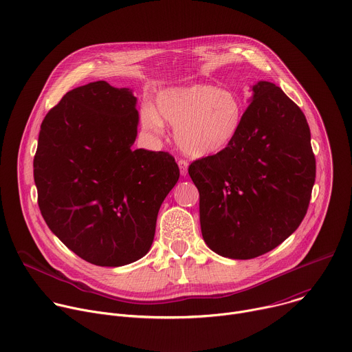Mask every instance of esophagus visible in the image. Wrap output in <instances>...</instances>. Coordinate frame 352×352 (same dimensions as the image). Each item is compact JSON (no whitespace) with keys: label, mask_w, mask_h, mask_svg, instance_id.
Returning a JSON list of instances; mask_svg holds the SVG:
<instances>
[{"label":"esophagus","mask_w":352,"mask_h":352,"mask_svg":"<svg viewBox=\"0 0 352 352\" xmlns=\"http://www.w3.org/2000/svg\"><path fill=\"white\" fill-rule=\"evenodd\" d=\"M188 166H189V163L186 160H184V159L178 160V167H179L181 175H186L188 174Z\"/></svg>","instance_id":"1"}]
</instances>
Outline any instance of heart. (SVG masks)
Instances as JSON below:
<instances>
[{
	"label": "heart",
	"mask_w": 352,
	"mask_h": 352,
	"mask_svg": "<svg viewBox=\"0 0 352 352\" xmlns=\"http://www.w3.org/2000/svg\"><path fill=\"white\" fill-rule=\"evenodd\" d=\"M239 96L228 89L197 83L163 90L157 110L146 104L140 110L142 126L163 133V119L175 126V139L184 152L193 157L216 155L238 136L243 121Z\"/></svg>",
	"instance_id": "heart-1"
}]
</instances>
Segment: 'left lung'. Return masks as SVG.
Instances as JSON below:
<instances>
[{"mask_svg":"<svg viewBox=\"0 0 352 352\" xmlns=\"http://www.w3.org/2000/svg\"><path fill=\"white\" fill-rule=\"evenodd\" d=\"M252 90L234 142L188 168L204 239L230 259H254L285 241L307 214L316 177L302 110L272 82Z\"/></svg>","mask_w":352,"mask_h":352,"instance_id":"left-lung-1","label":"left lung"}]
</instances>
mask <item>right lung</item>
I'll list each match as a JSON object with an SVG mask.
<instances>
[{
    "label": "right lung",
    "instance_id": "add662e5",
    "mask_svg": "<svg viewBox=\"0 0 352 352\" xmlns=\"http://www.w3.org/2000/svg\"><path fill=\"white\" fill-rule=\"evenodd\" d=\"M132 90L97 80L68 91L44 117L33 160L44 221L83 261L118 267L152 246L159 209L179 178L167 152L132 150Z\"/></svg>",
    "mask_w": 352,
    "mask_h": 352
}]
</instances>
